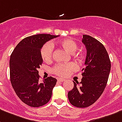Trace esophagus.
<instances>
[{"label":"esophagus","mask_w":122,"mask_h":122,"mask_svg":"<svg viewBox=\"0 0 122 122\" xmlns=\"http://www.w3.org/2000/svg\"><path fill=\"white\" fill-rule=\"evenodd\" d=\"M65 80V79H63V78H58V79H57V81L60 82H63Z\"/></svg>","instance_id":"esophagus-1"}]
</instances>
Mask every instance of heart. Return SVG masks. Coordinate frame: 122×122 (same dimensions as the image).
I'll return each mask as SVG.
<instances>
[{
    "label": "heart",
    "instance_id": "heart-1",
    "mask_svg": "<svg viewBox=\"0 0 122 122\" xmlns=\"http://www.w3.org/2000/svg\"><path fill=\"white\" fill-rule=\"evenodd\" d=\"M58 45L66 52L70 54H73L77 49V44L74 41L70 39H66L60 41ZM41 56L45 62H50L52 59L53 56V45L52 43H47L43 45L41 49ZM78 56L81 57L82 56L79 54ZM76 65L73 63L67 64H57L53 68V72L59 76H65L68 73L76 70Z\"/></svg>",
    "mask_w": 122,
    "mask_h": 122
}]
</instances>
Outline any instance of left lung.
Instances as JSON below:
<instances>
[{"instance_id":"obj_1","label":"left lung","mask_w":122,"mask_h":122,"mask_svg":"<svg viewBox=\"0 0 122 122\" xmlns=\"http://www.w3.org/2000/svg\"><path fill=\"white\" fill-rule=\"evenodd\" d=\"M82 43L86 49L81 81H74L68 100L76 107H89L98 100L107 85L111 71V61L104 46L92 37L83 35Z\"/></svg>"}]
</instances>
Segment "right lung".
Returning a JSON list of instances; mask_svg holds the SVG:
<instances>
[{"label":"right lung","instance_id":"obj_1","mask_svg":"<svg viewBox=\"0 0 122 122\" xmlns=\"http://www.w3.org/2000/svg\"><path fill=\"white\" fill-rule=\"evenodd\" d=\"M59 36L37 34L23 39L11 53L10 81L20 100L30 107L46 104L52 97L57 79L48 77L39 82L38 68L43 63L41 49L44 44Z\"/></svg>","mask_w":122,"mask_h":122}]
</instances>
